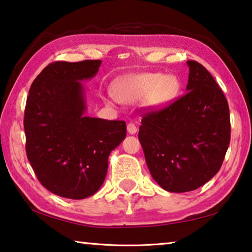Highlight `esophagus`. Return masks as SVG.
Here are the masks:
<instances>
[{
	"mask_svg": "<svg viewBox=\"0 0 252 252\" xmlns=\"http://www.w3.org/2000/svg\"><path fill=\"white\" fill-rule=\"evenodd\" d=\"M126 129H127V132H129L130 134H135L136 132H138V127H136L133 123H129V125H127V126H126Z\"/></svg>",
	"mask_w": 252,
	"mask_h": 252,
	"instance_id": "obj_1",
	"label": "esophagus"
}]
</instances>
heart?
<instances>
[{"mask_svg": "<svg viewBox=\"0 0 252 252\" xmlns=\"http://www.w3.org/2000/svg\"><path fill=\"white\" fill-rule=\"evenodd\" d=\"M181 83L176 75L153 73L129 74L121 78L116 84L117 96L109 97V104L136 103L146 100L150 108H162L176 99Z\"/></svg>", "mask_w": 252, "mask_h": 252, "instance_id": "obj_1", "label": "heart"}]
</instances>
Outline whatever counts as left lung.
Segmentation results:
<instances>
[{"label": "left lung", "mask_w": 252, "mask_h": 252, "mask_svg": "<svg viewBox=\"0 0 252 252\" xmlns=\"http://www.w3.org/2000/svg\"><path fill=\"white\" fill-rule=\"evenodd\" d=\"M189 66L186 94L146 114L139 140L152 178L169 192L198 189L216 176L230 143V113L223 92L197 61Z\"/></svg>", "instance_id": "left-lung-1"}]
</instances>
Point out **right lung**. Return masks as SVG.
<instances>
[{
  "instance_id": "obj_1",
  "label": "right lung",
  "mask_w": 252,
  "mask_h": 252,
  "mask_svg": "<svg viewBox=\"0 0 252 252\" xmlns=\"http://www.w3.org/2000/svg\"><path fill=\"white\" fill-rule=\"evenodd\" d=\"M101 60L51 63L33 81L24 113L27 156L42 186L67 199H85L103 185L108 159L126 135L125 121L85 116L83 81Z\"/></svg>"
}]
</instances>
